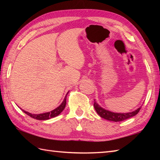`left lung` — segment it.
I'll list each match as a JSON object with an SVG mask.
<instances>
[{"label":"left lung","mask_w":160,"mask_h":160,"mask_svg":"<svg viewBox=\"0 0 160 160\" xmlns=\"http://www.w3.org/2000/svg\"><path fill=\"white\" fill-rule=\"evenodd\" d=\"M94 107L97 113L101 116L102 118L107 119V120L112 121H115V122H118V121H122L126 120V119H128L131 117H132L137 114L138 113L140 112L141 107H139L138 109H136L134 112H129V113H113L112 112H109V111H107L106 109H104L99 104L96 102L95 100H94Z\"/></svg>","instance_id":"obj_1"}]
</instances>
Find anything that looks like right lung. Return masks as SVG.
<instances>
[{"instance_id":"add662e5","label":"right lung","mask_w":160,"mask_h":160,"mask_svg":"<svg viewBox=\"0 0 160 160\" xmlns=\"http://www.w3.org/2000/svg\"><path fill=\"white\" fill-rule=\"evenodd\" d=\"M66 104V96L65 97L64 100L63 102L61 103L60 106L58 107L56 109H55L53 111H51L50 112H47L44 113H39V114H32L31 113H29L28 112H25V111L22 110L24 112H25L26 114L30 116V117L37 119V120H47V119H49L51 118L56 117V116H58L60 113L63 112V110L65 109Z\"/></svg>"}]
</instances>
